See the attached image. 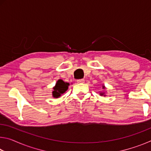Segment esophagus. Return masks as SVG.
<instances>
[{
	"instance_id": "1",
	"label": "esophagus",
	"mask_w": 151,
	"mask_h": 151,
	"mask_svg": "<svg viewBox=\"0 0 151 151\" xmlns=\"http://www.w3.org/2000/svg\"><path fill=\"white\" fill-rule=\"evenodd\" d=\"M77 83H85V80H84V79H78V80H77Z\"/></svg>"
}]
</instances>
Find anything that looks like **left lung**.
Returning <instances> with one entry per match:
<instances>
[{
    "mask_svg": "<svg viewBox=\"0 0 151 151\" xmlns=\"http://www.w3.org/2000/svg\"><path fill=\"white\" fill-rule=\"evenodd\" d=\"M102 88L103 89V90H104V89H106V87H105V86L104 85H102ZM99 94H100V95L101 96H106V92H104V91H101L100 93H99Z\"/></svg>",
    "mask_w": 151,
    "mask_h": 151,
    "instance_id": "left-lung-1",
    "label": "left lung"
}]
</instances>
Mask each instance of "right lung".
Returning <instances> with one entry per match:
<instances>
[{
	"instance_id": "1",
	"label": "right lung",
	"mask_w": 151,
	"mask_h": 151,
	"mask_svg": "<svg viewBox=\"0 0 151 151\" xmlns=\"http://www.w3.org/2000/svg\"><path fill=\"white\" fill-rule=\"evenodd\" d=\"M70 84L66 82H64L62 79L58 80L55 86L53 87L52 96L54 98H58L61 96V94L65 93L68 90V86Z\"/></svg>"
}]
</instances>
